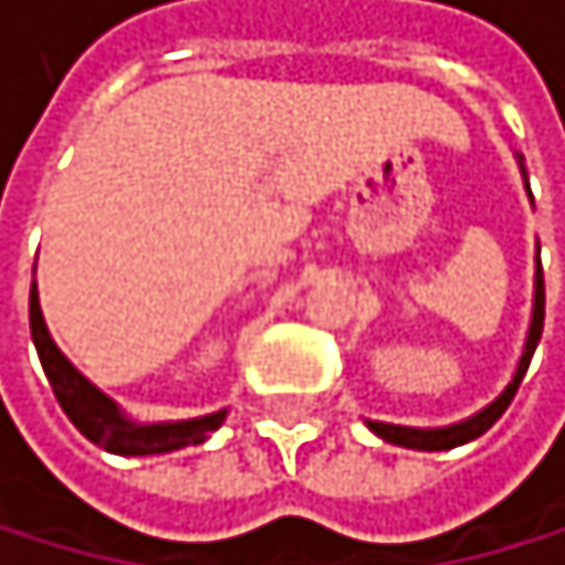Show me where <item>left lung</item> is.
I'll return each instance as SVG.
<instances>
[{"label":"left lung","instance_id":"8db88e82","mask_svg":"<svg viewBox=\"0 0 565 565\" xmlns=\"http://www.w3.org/2000/svg\"><path fill=\"white\" fill-rule=\"evenodd\" d=\"M542 324H545V282H542V262H539V273H535V310H532V328H529V341H524V355L518 362V373L514 380L508 383V390L497 396V401L490 407H483L477 417L462 420V425H452V428H435V431H417V428H401V425H380V420H369V428H373L383 441L390 445H404V448H425V452H441V448H456V445H466L472 438H480L487 428L497 425V417H501L514 393L524 380V373H529L532 365V355H535V344L542 338Z\"/></svg>","mask_w":565,"mask_h":565}]
</instances>
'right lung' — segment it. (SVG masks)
Masks as SVG:
<instances>
[{"instance_id": "add662e5", "label": "right lung", "mask_w": 565, "mask_h": 565, "mask_svg": "<svg viewBox=\"0 0 565 565\" xmlns=\"http://www.w3.org/2000/svg\"><path fill=\"white\" fill-rule=\"evenodd\" d=\"M30 334L36 344V355L51 380V390L57 396L61 411L72 417V425L96 441L106 452L117 456H154V452H172V448L200 445L210 431L224 425V411L196 417V420H179V425H130V420L117 411V404L103 396L93 383H88L78 369L57 352V344L47 334L41 303H36V282L30 286Z\"/></svg>"}]
</instances>
